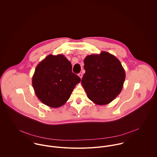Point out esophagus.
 Returning a JSON list of instances; mask_svg holds the SVG:
<instances>
[{
	"instance_id": "1",
	"label": "esophagus",
	"mask_w": 157,
	"mask_h": 157,
	"mask_svg": "<svg viewBox=\"0 0 157 157\" xmlns=\"http://www.w3.org/2000/svg\"><path fill=\"white\" fill-rule=\"evenodd\" d=\"M78 77L82 79V77H83V74H82V73H79L78 74Z\"/></svg>"
}]
</instances>
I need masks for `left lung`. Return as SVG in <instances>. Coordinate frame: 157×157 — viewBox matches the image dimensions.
Segmentation results:
<instances>
[{"instance_id":"obj_1","label":"left lung","mask_w":157,"mask_h":157,"mask_svg":"<svg viewBox=\"0 0 157 157\" xmlns=\"http://www.w3.org/2000/svg\"><path fill=\"white\" fill-rule=\"evenodd\" d=\"M82 85L88 98L98 105H108L120 94L126 74L120 60L106 51L87 56Z\"/></svg>"}]
</instances>
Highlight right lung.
Wrapping results in <instances>:
<instances>
[{
  "instance_id": "add662e5",
  "label": "right lung",
  "mask_w": 157,
  "mask_h": 157,
  "mask_svg": "<svg viewBox=\"0 0 157 157\" xmlns=\"http://www.w3.org/2000/svg\"><path fill=\"white\" fill-rule=\"evenodd\" d=\"M80 81V78L72 73L71 63L65 56L50 54L36 67L32 85L40 101L57 108L67 101Z\"/></svg>"
}]
</instances>
